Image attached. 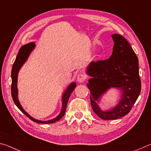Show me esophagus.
<instances>
[{"label":"esophagus","instance_id":"esophagus-1","mask_svg":"<svg viewBox=\"0 0 151 151\" xmlns=\"http://www.w3.org/2000/svg\"><path fill=\"white\" fill-rule=\"evenodd\" d=\"M85 79H86V76L85 75H83V74H80V75H78L76 80H77L78 83H82L85 81Z\"/></svg>","mask_w":151,"mask_h":151}]
</instances>
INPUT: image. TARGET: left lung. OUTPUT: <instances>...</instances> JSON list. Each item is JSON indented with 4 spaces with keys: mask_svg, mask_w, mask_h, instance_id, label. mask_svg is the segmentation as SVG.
Returning <instances> with one entry per match:
<instances>
[{
    "mask_svg": "<svg viewBox=\"0 0 151 151\" xmlns=\"http://www.w3.org/2000/svg\"><path fill=\"white\" fill-rule=\"evenodd\" d=\"M114 46L112 53L107 60L92 61L86 73L91 78L87 87L91 92L92 108L103 120L118 119L127 114L139 97L141 90L139 60L129 42L118 34L111 35ZM120 90L118 104L110 110L100 109L98 103L110 88Z\"/></svg>",
    "mask_w": 151,
    "mask_h": 151,
    "instance_id": "left-lung-1",
    "label": "left lung"
}]
</instances>
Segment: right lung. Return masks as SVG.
<instances>
[{
	"label": "right lung",
	"mask_w": 151,
	"mask_h": 151,
	"mask_svg": "<svg viewBox=\"0 0 151 151\" xmlns=\"http://www.w3.org/2000/svg\"><path fill=\"white\" fill-rule=\"evenodd\" d=\"M35 42H30L28 43L27 45H24L22 46V47L20 48V50L18 52V55L17 56L16 60H15L14 63L12 65V71H11V78H12V85H11V94L12 99H13L14 103L16 104L17 106L19 108L22 113L24 114L27 116L29 117V118L32 120V121L35 122H37V123H40V124H51L53 123V122H55L57 121H58L59 120L62 118L64 116V114L65 113L66 106H67V103L68 101V99L70 96L72 92L74 91V89L76 87V83L75 82L70 83V85L68 86L67 88L66 89L65 91L64 92L62 96V109H61V111L60 114L58 115L55 117V118L48 120V121H40V120H37L35 118H33L29 114H28L27 112L24 111V109L22 108V106L20 104V102L19 101V99H18V88H17V81H18V74L20 68L26 62L27 60L29 58V55L30 53L32 52V51L34 50L35 48Z\"/></svg>",
	"instance_id": "add662e5"
}]
</instances>
